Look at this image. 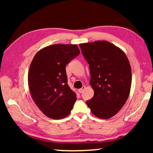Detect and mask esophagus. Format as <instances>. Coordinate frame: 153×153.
I'll list each match as a JSON object with an SVG mask.
<instances>
[{
    "label": "esophagus",
    "mask_w": 153,
    "mask_h": 153,
    "mask_svg": "<svg viewBox=\"0 0 153 153\" xmlns=\"http://www.w3.org/2000/svg\"><path fill=\"white\" fill-rule=\"evenodd\" d=\"M85 88H86V87H85V86H82V88H79V89H78V92H79V93H82V92L84 91V90Z\"/></svg>",
    "instance_id": "34e87169"
}]
</instances>
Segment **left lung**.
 <instances>
[{
	"instance_id": "obj_1",
	"label": "left lung",
	"mask_w": 153,
	"mask_h": 153,
	"mask_svg": "<svg viewBox=\"0 0 153 153\" xmlns=\"http://www.w3.org/2000/svg\"><path fill=\"white\" fill-rule=\"evenodd\" d=\"M89 64L94 94L86 104L96 117L107 120L125 105L130 92L131 69L125 53L105 40L79 44Z\"/></svg>"
}]
</instances>
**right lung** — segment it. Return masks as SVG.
<instances>
[{"label":"right lung","instance_id":"right-lung-1","mask_svg":"<svg viewBox=\"0 0 153 153\" xmlns=\"http://www.w3.org/2000/svg\"><path fill=\"white\" fill-rule=\"evenodd\" d=\"M79 54L77 45H53L38 52L28 71L33 101L46 116L61 120L70 113L77 99L67 84L65 66Z\"/></svg>","mask_w":153,"mask_h":153}]
</instances>
